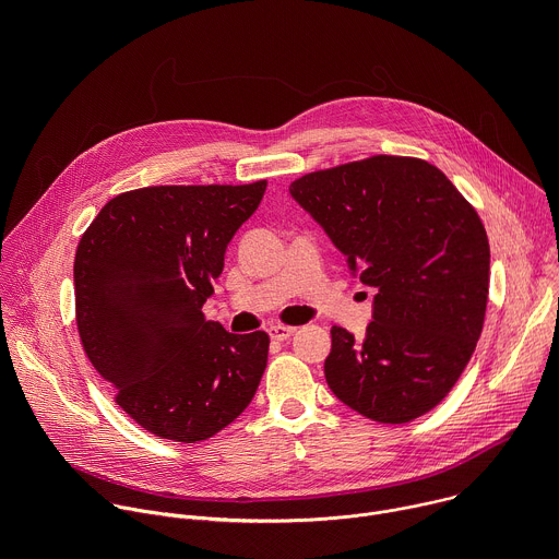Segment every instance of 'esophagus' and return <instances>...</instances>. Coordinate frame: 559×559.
Masks as SVG:
<instances>
[{
    "label": "esophagus",
    "mask_w": 559,
    "mask_h": 559,
    "mask_svg": "<svg viewBox=\"0 0 559 559\" xmlns=\"http://www.w3.org/2000/svg\"><path fill=\"white\" fill-rule=\"evenodd\" d=\"M270 336H272V341H287L294 332H296V328H292V325H283V323H274V325H270Z\"/></svg>",
    "instance_id": "obj_1"
}]
</instances>
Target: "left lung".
<instances>
[{
  "mask_svg": "<svg viewBox=\"0 0 559 559\" xmlns=\"http://www.w3.org/2000/svg\"><path fill=\"white\" fill-rule=\"evenodd\" d=\"M362 285L376 287L362 341L332 328L330 389L354 412L403 425L444 401L483 334L489 238L442 170L373 154L289 186Z\"/></svg>",
  "mask_w": 559,
  "mask_h": 559,
  "instance_id": "1",
  "label": "left lung"
}]
</instances>
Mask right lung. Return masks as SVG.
Wrapping results in <instances>:
<instances>
[{
  "instance_id": "add662e5",
  "label": "right lung",
  "mask_w": 559,
  "mask_h": 559,
  "mask_svg": "<svg viewBox=\"0 0 559 559\" xmlns=\"http://www.w3.org/2000/svg\"><path fill=\"white\" fill-rule=\"evenodd\" d=\"M267 181L152 186L110 199L74 254L84 352L145 431L201 442L246 412L267 365L265 332L229 334L203 302L227 243Z\"/></svg>"
}]
</instances>
